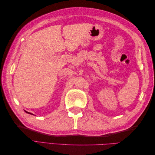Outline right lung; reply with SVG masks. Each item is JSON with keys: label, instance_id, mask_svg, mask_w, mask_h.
<instances>
[{"label": "right lung", "instance_id": "right-lung-1", "mask_svg": "<svg viewBox=\"0 0 155 155\" xmlns=\"http://www.w3.org/2000/svg\"><path fill=\"white\" fill-rule=\"evenodd\" d=\"M25 111L26 112V113H28V114H33L30 113V112H27V111H26V110H25ZM33 115H34V114H33Z\"/></svg>", "mask_w": 155, "mask_h": 155}]
</instances>
